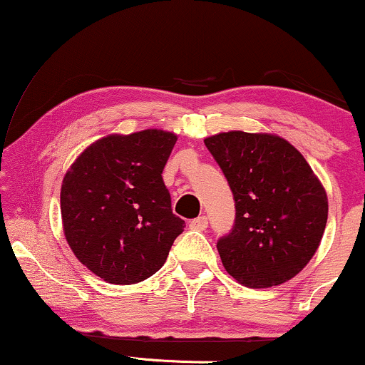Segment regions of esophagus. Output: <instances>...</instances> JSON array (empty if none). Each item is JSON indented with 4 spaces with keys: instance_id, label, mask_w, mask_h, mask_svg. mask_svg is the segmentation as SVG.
I'll return each mask as SVG.
<instances>
[{
    "instance_id": "obj_1",
    "label": "esophagus",
    "mask_w": 365,
    "mask_h": 365,
    "mask_svg": "<svg viewBox=\"0 0 365 365\" xmlns=\"http://www.w3.org/2000/svg\"><path fill=\"white\" fill-rule=\"evenodd\" d=\"M190 226L192 230H199V232H204V230L207 228V217L206 216H199L195 217V220L190 221Z\"/></svg>"
}]
</instances>
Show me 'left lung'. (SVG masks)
<instances>
[{
	"label": "left lung",
	"instance_id": "1",
	"mask_svg": "<svg viewBox=\"0 0 365 365\" xmlns=\"http://www.w3.org/2000/svg\"><path fill=\"white\" fill-rule=\"evenodd\" d=\"M235 199V225L217 240L228 274L250 288L282 284L307 266L328 221V195L305 158L273 133L204 139Z\"/></svg>",
	"mask_w": 365,
	"mask_h": 365
}]
</instances>
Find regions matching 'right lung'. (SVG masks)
<instances>
[{"instance_id": "1", "label": "right lung", "mask_w": 365, "mask_h": 365, "mask_svg": "<svg viewBox=\"0 0 365 365\" xmlns=\"http://www.w3.org/2000/svg\"><path fill=\"white\" fill-rule=\"evenodd\" d=\"M177 135L149 128L106 135L75 159L61 185L66 242L87 269L113 284L159 271L185 221L171 211L163 170Z\"/></svg>"}]
</instances>
